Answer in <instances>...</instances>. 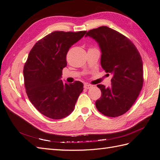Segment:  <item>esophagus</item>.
Returning a JSON list of instances; mask_svg holds the SVG:
<instances>
[{"instance_id":"obj_1","label":"esophagus","mask_w":160,"mask_h":160,"mask_svg":"<svg viewBox=\"0 0 160 160\" xmlns=\"http://www.w3.org/2000/svg\"><path fill=\"white\" fill-rule=\"evenodd\" d=\"M92 87H93V86H92L91 85H89V84L85 83V84L84 85V88H85V89H89L91 88Z\"/></svg>"}]
</instances>
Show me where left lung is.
I'll use <instances>...</instances> for the list:
<instances>
[{
  "instance_id": "8db88e82",
  "label": "left lung",
  "mask_w": 160,
  "mask_h": 160,
  "mask_svg": "<svg viewBox=\"0 0 160 160\" xmlns=\"http://www.w3.org/2000/svg\"><path fill=\"white\" fill-rule=\"evenodd\" d=\"M98 43L102 68L112 74L111 86L98 85L101 98L96 101L98 110L115 118L126 113L135 103L143 83V62L137 48L122 34L105 26L87 32Z\"/></svg>"
}]
</instances>
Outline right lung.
<instances>
[{
	"mask_svg": "<svg viewBox=\"0 0 160 160\" xmlns=\"http://www.w3.org/2000/svg\"><path fill=\"white\" fill-rule=\"evenodd\" d=\"M86 32L54 31L38 41L28 54L23 69L27 94L47 118L60 119L71 114L83 90L80 81L63 83L61 79L69 48Z\"/></svg>",
	"mask_w": 160,
	"mask_h": 160,
	"instance_id": "1",
	"label": "right lung"
}]
</instances>
